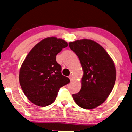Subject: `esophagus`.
<instances>
[{
	"label": "esophagus",
	"instance_id": "obj_1",
	"mask_svg": "<svg viewBox=\"0 0 132 132\" xmlns=\"http://www.w3.org/2000/svg\"><path fill=\"white\" fill-rule=\"evenodd\" d=\"M69 79H70V80L71 81H73V79H74V77H73V76L72 75H69Z\"/></svg>",
	"mask_w": 132,
	"mask_h": 132
}]
</instances>
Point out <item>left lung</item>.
<instances>
[{
  "instance_id": "8db88e82",
  "label": "left lung",
  "mask_w": 132,
  "mask_h": 132,
  "mask_svg": "<svg viewBox=\"0 0 132 132\" xmlns=\"http://www.w3.org/2000/svg\"><path fill=\"white\" fill-rule=\"evenodd\" d=\"M81 64L83 75L81 88L73 94L81 108L92 109L103 104L109 96L116 81L114 61L102 46L94 40H77L69 43Z\"/></svg>"
}]
</instances>
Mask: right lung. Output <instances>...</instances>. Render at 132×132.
<instances>
[{"mask_svg":"<svg viewBox=\"0 0 132 132\" xmlns=\"http://www.w3.org/2000/svg\"><path fill=\"white\" fill-rule=\"evenodd\" d=\"M65 40L45 38L33 47L22 64L19 82L23 92L33 104L40 107L53 103L60 87L70 82L61 74L56 55L68 46Z\"/></svg>","mask_w":132,"mask_h":132,"instance_id":"right-lung-1","label":"right lung"}]
</instances>
